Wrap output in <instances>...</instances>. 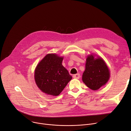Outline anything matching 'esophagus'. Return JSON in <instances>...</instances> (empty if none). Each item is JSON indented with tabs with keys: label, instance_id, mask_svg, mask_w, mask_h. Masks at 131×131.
<instances>
[{
	"label": "esophagus",
	"instance_id": "34e87169",
	"mask_svg": "<svg viewBox=\"0 0 131 131\" xmlns=\"http://www.w3.org/2000/svg\"><path fill=\"white\" fill-rule=\"evenodd\" d=\"M73 78H74V79H79L80 78V74H79V73H77V74H74V75H73Z\"/></svg>",
	"mask_w": 131,
	"mask_h": 131
}]
</instances>
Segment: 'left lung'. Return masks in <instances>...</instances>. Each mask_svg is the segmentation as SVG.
Wrapping results in <instances>:
<instances>
[{"instance_id": "left-lung-1", "label": "left lung", "mask_w": 131, "mask_h": 131, "mask_svg": "<svg viewBox=\"0 0 131 131\" xmlns=\"http://www.w3.org/2000/svg\"><path fill=\"white\" fill-rule=\"evenodd\" d=\"M110 78L109 69L101 58L94 59L92 55L86 58L85 70L82 75V81L93 90H97L106 84Z\"/></svg>"}]
</instances>
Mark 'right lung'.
Returning a JSON list of instances; mask_svg holds the SVG:
<instances>
[{
	"instance_id": "1",
	"label": "right lung",
	"mask_w": 131,
	"mask_h": 131,
	"mask_svg": "<svg viewBox=\"0 0 131 131\" xmlns=\"http://www.w3.org/2000/svg\"><path fill=\"white\" fill-rule=\"evenodd\" d=\"M63 59L56 54H48L37 66L35 81L45 93L53 96L59 95L72 79V76L62 64Z\"/></svg>"
}]
</instances>
